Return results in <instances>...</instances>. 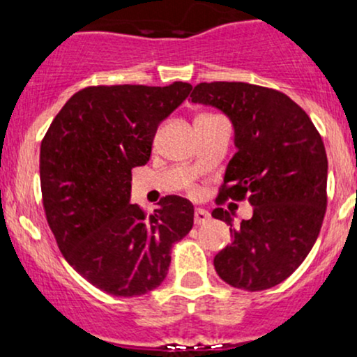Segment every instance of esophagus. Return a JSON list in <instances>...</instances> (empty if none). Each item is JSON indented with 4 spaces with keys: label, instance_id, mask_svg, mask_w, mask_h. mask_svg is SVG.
I'll return each instance as SVG.
<instances>
[{
    "label": "esophagus",
    "instance_id": "34e87169",
    "mask_svg": "<svg viewBox=\"0 0 357 357\" xmlns=\"http://www.w3.org/2000/svg\"><path fill=\"white\" fill-rule=\"evenodd\" d=\"M210 220V213L206 210H203V208H197L195 210V223H197V225H202V223H205V222H208Z\"/></svg>",
    "mask_w": 357,
    "mask_h": 357
}]
</instances>
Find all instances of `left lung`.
<instances>
[{"instance_id":"8db88e82","label":"left lung","mask_w":357,"mask_h":357,"mask_svg":"<svg viewBox=\"0 0 357 357\" xmlns=\"http://www.w3.org/2000/svg\"><path fill=\"white\" fill-rule=\"evenodd\" d=\"M193 103L222 109L234 125L237 152L227 166L217 203L249 199L252 217L234 229L232 244L215 256L230 287L262 291L295 273L308 256L327 210V154L305 109L276 89L249 83H199Z\"/></svg>"}]
</instances>
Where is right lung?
Here are the masks:
<instances>
[{
	"instance_id": "obj_1",
	"label": "right lung",
	"mask_w": 357,
	"mask_h": 357,
	"mask_svg": "<svg viewBox=\"0 0 357 357\" xmlns=\"http://www.w3.org/2000/svg\"><path fill=\"white\" fill-rule=\"evenodd\" d=\"M191 84L89 86L69 98L40 146L47 222L66 261L113 296L158 288L171 248L193 227L190 199L169 195L152 215L130 203L132 169L151 158L159 123Z\"/></svg>"
}]
</instances>
